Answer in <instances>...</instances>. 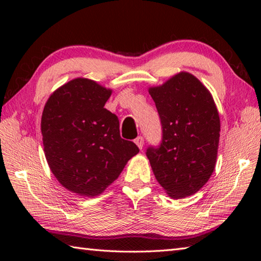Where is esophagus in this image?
Here are the masks:
<instances>
[{"label": "esophagus", "mask_w": 261, "mask_h": 261, "mask_svg": "<svg viewBox=\"0 0 261 261\" xmlns=\"http://www.w3.org/2000/svg\"><path fill=\"white\" fill-rule=\"evenodd\" d=\"M135 143H136L137 146H138L141 149V148H143V146H144V138L141 136H138L135 139Z\"/></svg>", "instance_id": "34e87169"}]
</instances>
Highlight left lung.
I'll return each instance as SVG.
<instances>
[{
	"label": "left lung",
	"mask_w": 261,
	"mask_h": 261,
	"mask_svg": "<svg viewBox=\"0 0 261 261\" xmlns=\"http://www.w3.org/2000/svg\"><path fill=\"white\" fill-rule=\"evenodd\" d=\"M162 126V140L146 155L159 184L179 199L204 187L214 171L220 117L210 91L189 72L149 87Z\"/></svg>",
	"instance_id": "1"
}]
</instances>
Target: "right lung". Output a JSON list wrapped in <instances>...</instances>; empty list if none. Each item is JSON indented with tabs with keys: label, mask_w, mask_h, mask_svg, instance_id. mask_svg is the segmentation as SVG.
<instances>
[{
	"label": "right lung",
	"mask_w": 261,
	"mask_h": 261,
	"mask_svg": "<svg viewBox=\"0 0 261 261\" xmlns=\"http://www.w3.org/2000/svg\"><path fill=\"white\" fill-rule=\"evenodd\" d=\"M112 90L87 78L64 84L41 117L43 151L51 173L79 196L102 193L139 148L121 138L120 122L105 108Z\"/></svg>",
	"instance_id": "right-lung-1"
}]
</instances>
